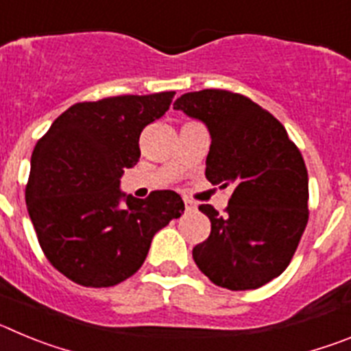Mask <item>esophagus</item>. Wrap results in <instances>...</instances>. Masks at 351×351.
Returning <instances> with one entry per match:
<instances>
[{
  "label": "esophagus",
  "instance_id": "1",
  "mask_svg": "<svg viewBox=\"0 0 351 351\" xmlns=\"http://www.w3.org/2000/svg\"><path fill=\"white\" fill-rule=\"evenodd\" d=\"M184 207H186V210H193L195 209V204L191 202L190 198H184Z\"/></svg>",
  "mask_w": 351,
  "mask_h": 351
}]
</instances>
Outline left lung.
<instances>
[{"instance_id":"1","label":"left lung","mask_w":351,"mask_h":351,"mask_svg":"<svg viewBox=\"0 0 351 351\" xmlns=\"http://www.w3.org/2000/svg\"><path fill=\"white\" fill-rule=\"evenodd\" d=\"M173 108L209 130L207 181L234 186L223 216L209 204L198 207L210 235L193 247L195 263L218 287H263L288 267L308 225L302 154L280 121L237 93H186Z\"/></svg>"}]
</instances>
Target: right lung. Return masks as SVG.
Segmentation results:
<instances>
[{"mask_svg":"<svg viewBox=\"0 0 351 351\" xmlns=\"http://www.w3.org/2000/svg\"><path fill=\"white\" fill-rule=\"evenodd\" d=\"M173 91L71 105L36 142L26 206L49 262L82 287H114L142 267L154 234L179 218L176 191L145 200L119 190L141 158L142 130L169 110Z\"/></svg>","mask_w":351,"mask_h":351,"instance_id":"right-lung-1","label":"right lung"}]
</instances>
